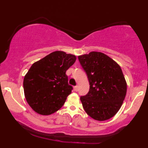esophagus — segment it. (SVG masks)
Segmentation results:
<instances>
[{"label":"esophagus","mask_w":148,"mask_h":148,"mask_svg":"<svg viewBox=\"0 0 148 148\" xmlns=\"http://www.w3.org/2000/svg\"><path fill=\"white\" fill-rule=\"evenodd\" d=\"M73 89H74V90L75 91V92H77V91H78V86H74Z\"/></svg>","instance_id":"esophagus-1"}]
</instances>
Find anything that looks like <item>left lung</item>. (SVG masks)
Listing matches in <instances>:
<instances>
[{
	"label": "left lung",
	"mask_w": 148,
	"mask_h": 148,
	"mask_svg": "<svg viewBox=\"0 0 148 148\" xmlns=\"http://www.w3.org/2000/svg\"><path fill=\"white\" fill-rule=\"evenodd\" d=\"M90 82V90L80 97L85 111L97 121L116 114L127 93V83L121 66L106 54L91 52L78 56Z\"/></svg>",
	"instance_id": "obj_1"
}]
</instances>
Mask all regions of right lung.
Here are the masks:
<instances>
[{"instance_id": "obj_1", "label": "right lung", "mask_w": 148, "mask_h": 148, "mask_svg": "<svg viewBox=\"0 0 148 148\" xmlns=\"http://www.w3.org/2000/svg\"><path fill=\"white\" fill-rule=\"evenodd\" d=\"M76 56L62 51L52 52L34 62L24 77L26 100L38 114L49 115L59 110L71 93L66 71Z\"/></svg>"}]
</instances>
